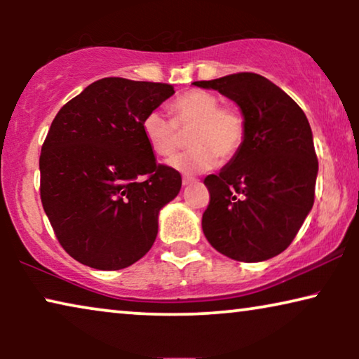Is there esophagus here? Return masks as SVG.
Returning a JSON list of instances; mask_svg holds the SVG:
<instances>
[{
  "label": "esophagus",
  "instance_id": "1",
  "mask_svg": "<svg viewBox=\"0 0 359 359\" xmlns=\"http://www.w3.org/2000/svg\"><path fill=\"white\" fill-rule=\"evenodd\" d=\"M196 178H193V176H183V184L186 186V184H193V183H196Z\"/></svg>",
  "mask_w": 359,
  "mask_h": 359
}]
</instances>
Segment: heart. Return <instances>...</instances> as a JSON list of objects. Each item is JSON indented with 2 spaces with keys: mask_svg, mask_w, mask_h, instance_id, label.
Masks as SVG:
<instances>
[{
  "mask_svg": "<svg viewBox=\"0 0 359 359\" xmlns=\"http://www.w3.org/2000/svg\"><path fill=\"white\" fill-rule=\"evenodd\" d=\"M173 119L163 111H150L142 121V132L156 156L168 158L183 145L184 135L193 130L189 151L176 155L170 166L184 175L203 173L220 161H230L245 140V117L235 106H220L209 91L191 90L171 104Z\"/></svg>",
  "mask_w": 359,
  "mask_h": 359,
  "instance_id": "1",
  "label": "heart"
}]
</instances>
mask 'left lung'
I'll return each instance as SVG.
<instances>
[{"label": "left lung", "instance_id": "obj_1", "mask_svg": "<svg viewBox=\"0 0 359 359\" xmlns=\"http://www.w3.org/2000/svg\"><path fill=\"white\" fill-rule=\"evenodd\" d=\"M193 85L237 102L247 126L238 154L204 180L210 194L203 214L205 238L237 262L276 257L291 245L316 198L318 160L307 117L291 96L257 73Z\"/></svg>", "mask_w": 359, "mask_h": 359}]
</instances>
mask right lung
Masks as SVG:
<instances>
[{"instance_id":"obj_1","label":"right lung","mask_w":359,"mask_h":359,"mask_svg":"<svg viewBox=\"0 0 359 359\" xmlns=\"http://www.w3.org/2000/svg\"><path fill=\"white\" fill-rule=\"evenodd\" d=\"M173 95L166 83L102 78L53 119L39 160L41 199L58 242L81 264L116 271L154 245L181 175L156 163L142 121Z\"/></svg>"}]
</instances>
